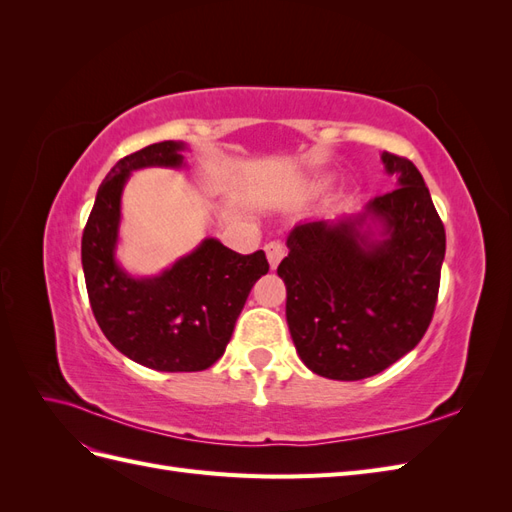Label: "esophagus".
<instances>
[{"instance_id": "34e87169", "label": "esophagus", "mask_w": 512, "mask_h": 512, "mask_svg": "<svg viewBox=\"0 0 512 512\" xmlns=\"http://www.w3.org/2000/svg\"><path fill=\"white\" fill-rule=\"evenodd\" d=\"M265 252H267V260H269L271 269H275L277 265H280V260H282L284 254H286L284 245H282L280 241H269V243L265 245Z\"/></svg>"}]
</instances>
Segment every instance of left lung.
Segmentation results:
<instances>
[{"label":"left lung","mask_w":512,"mask_h":512,"mask_svg":"<svg viewBox=\"0 0 512 512\" xmlns=\"http://www.w3.org/2000/svg\"><path fill=\"white\" fill-rule=\"evenodd\" d=\"M397 190L361 213L301 222L277 267L301 361L329 380H363L421 342L438 301L446 235L423 175L384 151Z\"/></svg>","instance_id":"obj_1"}]
</instances>
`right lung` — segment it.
I'll return each instance as SVG.
<instances>
[{"label":"right lung","instance_id":"right-lung-1","mask_svg":"<svg viewBox=\"0 0 512 512\" xmlns=\"http://www.w3.org/2000/svg\"><path fill=\"white\" fill-rule=\"evenodd\" d=\"M185 143L164 141L130 153L106 175L83 230L81 258L91 309L121 354L156 371H203L224 354L256 280L262 250L237 254L218 239L200 241L160 275L134 277L117 262L121 194L138 168H181Z\"/></svg>","mask_w":512,"mask_h":512}]
</instances>
